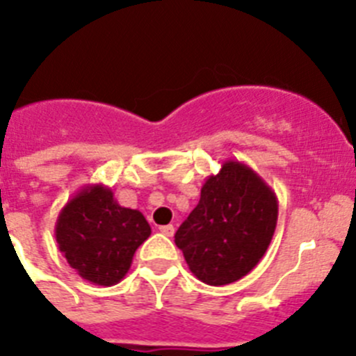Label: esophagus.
<instances>
[{
	"instance_id": "esophagus-1",
	"label": "esophagus",
	"mask_w": 356,
	"mask_h": 356,
	"mask_svg": "<svg viewBox=\"0 0 356 356\" xmlns=\"http://www.w3.org/2000/svg\"><path fill=\"white\" fill-rule=\"evenodd\" d=\"M159 232H160V234L165 235V237H172V234H175V226H172V225L159 226Z\"/></svg>"
}]
</instances>
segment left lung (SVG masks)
I'll return each instance as SVG.
<instances>
[{"label": "left lung", "instance_id": "8db88e82", "mask_svg": "<svg viewBox=\"0 0 356 356\" xmlns=\"http://www.w3.org/2000/svg\"><path fill=\"white\" fill-rule=\"evenodd\" d=\"M278 221V200L250 165L226 160L207 178L196 209L175 235L188 269L203 284H234L260 262Z\"/></svg>", "mask_w": 356, "mask_h": 356}]
</instances>
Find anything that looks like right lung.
<instances>
[{"label":"right lung","instance_id":"add662e5","mask_svg":"<svg viewBox=\"0 0 356 356\" xmlns=\"http://www.w3.org/2000/svg\"><path fill=\"white\" fill-rule=\"evenodd\" d=\"M151 235L146 217L124 209L112 188L85 185L65 203L55 225L58 250L69 266L94 285L119 284L137 248Z\"/></svg>","mask_w":356,"mask_h":356}]
</instances>
